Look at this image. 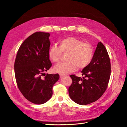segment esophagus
Wrapping results in <instances>:
<instances>
[{
	"label": "esophagus",
	"instance_id": "obj_1",
	"mask_svg": "<svg viewBox=\"0 0 127 127\" xmlns=\"http://www.w3.org/2000/svg\"><path fill=\"white\" fill-rule=\"evenodd\" d=\"M59 76H60V77H63L65 75H64V74H59Z\"/></svg>",
	"mask_w": 127,
	"mask_h": 127
}]
</instances>
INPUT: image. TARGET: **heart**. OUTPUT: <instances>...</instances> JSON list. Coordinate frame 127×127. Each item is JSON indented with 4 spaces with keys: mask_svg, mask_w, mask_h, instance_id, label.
Wrapping results in <instances>:
<instances>
[{
    "mask_svg": "<svg viewBox=\"0 0 127 127\" xmlns=\"http://www.w3.org/2000/svg\"><path fill=\"white\" fill-rule=\"evenodd\" d=\"M63 53L67 54V61L57 65L56 72L65 74L83 69L90 64L94 55L93 48L91 43L75 37H68L59 42V47L54 45L50 48L49 57L53 63H59Z\"/></svg>",
    "mask_w": 127,
    "mask_h": 127,
    "instance_id": "heart-1",
    "label": "heart"
}]
</instances>
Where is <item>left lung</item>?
<instances>
[{
    "label": "left lung",
    "mask_w": 127,
    "mask_h": 127,
    "mask_svg": "<svg viewBox=\"0 0 127 127\" xmlns=\"http://www.w3.org/2000/svg\"><path fill=\"white\" fill-rule=\"evenodd\" d=\"M81 78L70 76L72 83L69 95L72 100L80 105H87L100 98L108 86L111 75V63L108 53L101 42L97 46L90 64L82 71Z\"/></svg>",
    "instance_id": "left-lung-1"
}]
</instances>
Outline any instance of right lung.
<instances>
[{"label":"right lung","mask_w":127,"mask_h":127,"mask_svg":"<svg viewBox=\"0 0 127 127\" xmlns=\"http://www.w3.org/2000/svg\"><path fill=\"white\" fill-rule=\"evenodd\" d=\"M49 33L41 32L29 36L21 45L14 63L19 90L26 99L36 104L50 99L53 85L59 78L58 74H44L52 66L49 57Z\"/></svg>","instance_id":"1"}]
</instances>
